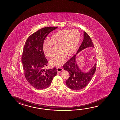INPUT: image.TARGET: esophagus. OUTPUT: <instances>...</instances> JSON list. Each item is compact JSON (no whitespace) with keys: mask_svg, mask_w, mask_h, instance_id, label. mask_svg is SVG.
Here are the masks:
<instances>
[{"mask_svg":"<svg viewBox=\"0 0 120 120\" xmlns=\"http://www.w3.org/2000/svg\"><path fill=\"white\" fill-rule=\"evenodd\" d=\"M63 71L62 68H56V71L57 72H60Z\"/></svg>","mask_w":120,"mask_h":120,"instance_id":"34e87169","label":"esophagus"}]
</instances>
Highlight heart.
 <instances>
[{
  "instance_id": "heart-1",
  "label": "heart",
  "mask_w": 120,
  "mask_h": 120,
  "mask_svg": "<svg viewBox=\"0 0 120 120\" xmlns=\"http://www.w3.org/2000/svg\"><path fill=\"white\" fill-rule=\"evenodd\" d=\"M81 37L80 32L78 30H60L54 33L49 41L43 44V52L48 57H51L54 54L52 45L57 46L58 52L49 60L50 64L53 66H61L66 56L69 57L75 52Z\"/></svg>"
}]
</instances>
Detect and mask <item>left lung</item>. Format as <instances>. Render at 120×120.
<instances>
[{
	"mask_svg": "<svg viewBox=\"0 0 120 120\" xmlns=\"http://www.w3.org/2000/svg\"><path fill=\"white\" fill-rule=\"evenodd\" d=\"M94 48L90 36L85 31L84 32V39L77 52L63 66L64 70L67 71L70 77L66 81V84L69 88L78 90L83 89L90 82L96 70V64L87 72H84L79 68L76 61L77 54L82 50L87 48Z\"/></svg>",
	"mask_w": 120,
	"mask_h": 120,
	"instance_id": "1",
	"label": "left lung"
}]
</instances>
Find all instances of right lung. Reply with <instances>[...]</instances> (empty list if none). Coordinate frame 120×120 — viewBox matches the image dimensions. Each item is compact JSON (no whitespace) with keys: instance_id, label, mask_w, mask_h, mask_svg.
Returning <instances> with one entry per match:
<instances>
[{"instance_id":"add662e5","label":"right lung","mask_w":120,"mask_h":120,"mask_svg":"<svg viewBox=\"0 0 120 120\" xmlns=\"http://www.w3.org/2000/svg\"><path fill=\"white\" fill-rule=\"evenodd\" d=\"M57 27L42 28L30 36L25 43L22 56L24 74L28 82L35 89L41 90L49 87L57 73L55 68H43L47 66L48 61L43 50L45 38Z\"/></svg>"}]
</instances>
